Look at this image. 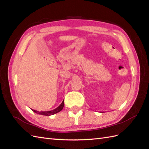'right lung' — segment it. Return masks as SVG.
Returning a JSON list of instances; mask_svg holds the SVG:
<instances>
[{
  "label": "right lung",
  "instance_id": "1",
  "mask_svg": "<svg viewBox=\"0 0 149 149\" xmlns=\"http://www.w3.org/2000/svg\"><path fill=\"white\" fill-rule=\"evenodd\" d=\"M63 107H64V100L63 101L62 103L60 104V105L58 107H56V109L51 110V111H36V110H34L32 109H32L33 111H34V113H36L37 114H39V115H45V116H50V115H54V114L58 113L59 111H61L63 109Z\"/></svg>",
  "mask_w": 149,
  "mask_h": 149
}]
</instances>
